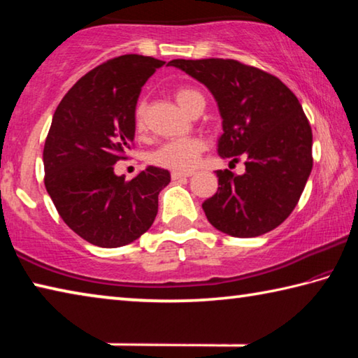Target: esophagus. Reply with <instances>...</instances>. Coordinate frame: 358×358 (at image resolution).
<instances>
[{
    "instance_id": "obj_1",
    "label": "esophagus",
    "mask_w": 358,
    "mask_h": 358,
    "mask_svg": "<svg viewBox=\"0 0 358 358\" xmlns=\"http://www.w3.org/2000/svg\"><path fill=\"white\" fill-rule=\"evenodd\" d=\"M192 177V172H172V180H180V178H187Z\"/></svg>"
}]
</instances>
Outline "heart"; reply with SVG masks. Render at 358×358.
Returning <instances> with one entry per match:
<instances>
[{"instance_id": "1", "label": "heart", "mask_w": 358, "mask_h": 358, "mask_svg": "<svg viewBox=\"0 0 358 358\" xmlns=\"http://www.w3.org/2000/svg\"><path fill=\"white\" fill-rule=\"evenodd\" d=\"M175 99L180 107L189 113L197 102H205L202 93L192 87H180L175 90ZM134 123L137 131L145 129V107L138 104L134 112ZM207 148L203 138L186 137L169 141L159 145L150 156V161L155 166L169 169L173 172H189L197 166L202 153Z\"/></svg>"}]
</instances>
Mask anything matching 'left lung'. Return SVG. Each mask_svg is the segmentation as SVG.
<instances>
[{"instance_id": "1", "label": "left lung", "mask_w": 358, "mask_h": 358, "mask_svg": "<svg viewBox=\"0 0 358 358\" xmlns=\"http://www.w3.org/2000/svg\"><path fill=\"white\" fill-rule=\"evenodd\" d=\"M217 101L222 157L245 173L217 171L220 187L202 203L213 227L238 238L264 235L292 213L313 169V131L296 96L280 78L237 59H172Z\"/></svg>"}]
</instances>
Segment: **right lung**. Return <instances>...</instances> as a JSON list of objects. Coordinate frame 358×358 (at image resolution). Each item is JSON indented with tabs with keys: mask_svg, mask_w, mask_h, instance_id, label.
Segmentation results:
<instances>
[{
	"mask_svg": "<svg viewBox=\"0 0 358 358\" xmlns=\"http://www.w3.org/2000/svg\"><path fill=\"white\" fill-rule=\"evenodd\" d=\"M166 62L121 55L87 72L59 102L44 145V185L68 227L101 248H118L147 232L171 173L150 166L126 181L113 164L126 159L145 82Z\"/></svg>",
	"mask_w": 358,
	"mask_h": 358,
	"instance_id": "obj_1",
	"label": "right lung"
}]
</instances>
